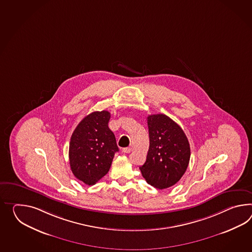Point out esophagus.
Listing matches in <instances>:
<instances>
[{
    "label": "esophagus",
    "mask_w": 252,
    "mask_h": 252,
    "mask_svg": "<svg viewBox=\"0 0 252 252\" xmlns=\"http://www.w3.org/2000/svg\"><path fill=\"white\" fill-rule=\"evenodd\" d=\"M131 150H132V148H125L122 149V151H123L124 153H130Z\"/></svg>",
    "instance_id": "esophagus-1"
}]
</instances>
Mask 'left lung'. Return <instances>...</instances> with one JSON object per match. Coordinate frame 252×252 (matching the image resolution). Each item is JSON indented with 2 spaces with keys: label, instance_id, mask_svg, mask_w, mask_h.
I'll return each instance as SVG.
<instances>
[{
  "label": "left lung",
  "instance_id": "left-lung-1",
  "mask_svg": "<svg viewBox=\"0 0 252 252\" xmlns=\"http://www.w3.org/2000/svg\"><path fill=\"white\" fill-rule=\"evenodd\" d=\"M149 149L139 167L148 184L158 189L178 183L190 158L189 143L183 129L163 114L148 117Z\"/></svg>",
  "mask_w": 252,
  "mask_h": 252
}]
</instances>
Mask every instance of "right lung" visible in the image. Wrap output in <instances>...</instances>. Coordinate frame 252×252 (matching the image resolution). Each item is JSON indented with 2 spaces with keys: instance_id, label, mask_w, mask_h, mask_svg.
Here are the masks:
<instances>
[{
  "instance_id": "1",
  "label": "right lung",
  "mask_w": 252,
  "mask_h": 252,
  "mask_svg": "<svg viewBox=\"0 0 252 252\" xmlns=\"http://www.w3.org/2000/svg\"><path fill=\"white\" fill-rule=\"evenodd\" d=\"M110 117L108 111L93 112L78 124L71 136V170L85 184L94 185L105 176L118 151L115 135L108 127Z\"/></svg>"
}]
</instances>
